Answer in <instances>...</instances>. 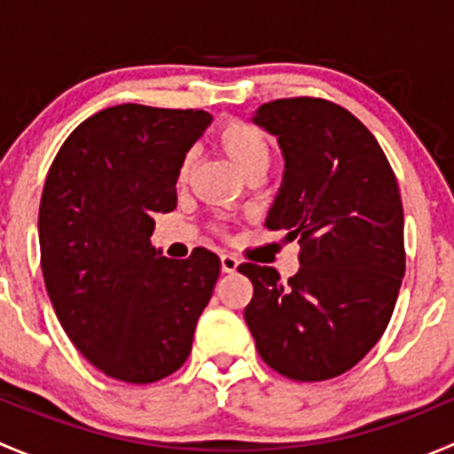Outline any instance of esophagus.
Listing matches in <instances>:
<instances>
[{"mask_svg": "<svg viewBox=\"0 0 454 454\" xmlns=\"http://www.w3.org/2000/svg\"><path fill=\"white\" fill-rule=\"evenodd\" d=\"M237 265H239V261H237V256H232V254H222V272H226V274L237 272Z\"/></svg>", "mask_w": 454, "mask_h": 454, "instance_id": "34e87169", "label": "esophagus"}]
</instances>
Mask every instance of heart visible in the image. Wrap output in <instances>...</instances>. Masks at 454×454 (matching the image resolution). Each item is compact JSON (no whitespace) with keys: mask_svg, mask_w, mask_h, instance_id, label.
I'll use <instances>...</instances> for the list:
<instances>
[{"mask_svg":"<svg viewBox=\"0 0 454 454\" xmlns=\"http://www.w3.org/2000/svg\"><path fill=\"white\" fill-rule=\"evenodd\" d=\"M215 140H217L219 149L226 153V158L231 160L232 167L244 177L256 171H268L270 160H272V146H270L268 136L261 127L241 121V118H231L219 127ZM189 167L191 160L186 158L182 162L180 177H186Z\"/></svg>","mask_w":454,"mask_h":454,"instance_id":"heart-1","label":"heart"}]
</instances>
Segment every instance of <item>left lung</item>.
<instances>
[{"label": "left lung", "instance_id": "obj_1", "mask_svg": "<svg viewBox=\"0 0 454 454\" xmlns=\"http://www.w3.org/2000/svg\"><path fill=\"white\" fill-rule=\"evenodd\" d=\"M254 125L277 136L286 171L265 226L299 239L301 268L281 283L241 263L254 294L244 318L263 363L320 382L360 363L387 329L404 277V210L373 134L323 98L261 105Z\"/></svg>", "mask_w": 454, "mask_h": 454}]
</instances>
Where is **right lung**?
Masks as SVG:
<instances>
[{
    "instance_id": "add662e5",
    "label": "right lung",
    "mask_w": 454,
    "mask_h": 454,
    "mask_svg": "<svg viewBox=\"0 0 454 454\" xmlns=\"http://www.w3.org/2000/svg\"><path fill=\"white\" fill-rule=\"evenodd\" d=\"M213 116L201 109L116 105L59 149L39 206L41 270L59 323L109 378L149 384L186 363L213 296L219 256L176 261L151 246L171 213L182 162Z\"/></svg>"
}]
</instances>
